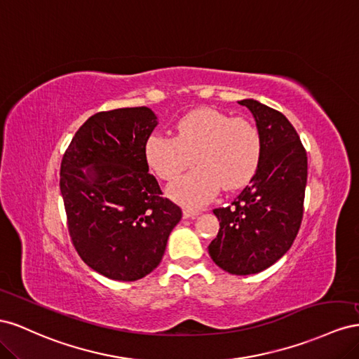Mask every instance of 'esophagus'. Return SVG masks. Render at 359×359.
I'll use <instances>...</instances> for the list:
<instances>
[{"label":"esophagus","mask_w":359,"mask_h":359,"mask_svg":"<svg viewBox=\"0 0 359 359\" xmlns=\"http://www.w3.org/2000/svg\"><path fill=\"white\" fill-rule=\"evenodd\" d=\"M197 215H200V210L197 209H191V208L183 209V218H196Z\"/></svg>","instance_id":"1"}]
</instances>
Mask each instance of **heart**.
I'll list each match as a JSON object with an SVG mask.
<instances>
[{
  "label": "heart",
  "mask_w": 359,
  "mask_h": 359,
  "mask_svg": "<svg viewBox=\"0 0 359 359\" xmlns=\"http://www.w3.org/2000/svg\"><path fill=\"white\" fill-rule=\"evenodd\" d=\"M262 155L263 138L254 121L209 108L179 118L176 137L153 134L144 144L149 167L163 180L176 179L194 161L198 163L168 188L170 196L187 206H201L219 187L233 191L247 185Z\"/></svg>",
  "instance_id": "1"
}]
</instances>
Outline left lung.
I'll list each match as a JSON object with an SVG mask.
<instances>
[{
	"label": "left lung",
	"mask_w": 359,
	"mask_h": 359,
	"mask_svg": "<svg viewBox=\"0 0 359 359\" xmlns=\"http://www.w3.org/2000/svg\"><path fill=\"white\" fill-rule=\"evenodd\" d=\"M255 118L263 138L257 172L227 208L213 209L218 236L209 245L212 260L233 275L257 273L287 252L304 217L306 151L284 114L257 100L239 102Z\"/></svg>",
	"instance_id": "1"
}]
</instances>
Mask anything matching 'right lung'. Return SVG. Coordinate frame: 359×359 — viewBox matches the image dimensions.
Here are the masks:
<instances>
[{
    "label": "right lung",
    "mask_w": 359,
    "mask_h": 359,
    "mask_svg": "<svg viewBox=\"0 0 359 359\" xmlns=\"http://www.w3.org/2000/svg\"><path fill=\"white\" fill-rule=\"evenodd\" d=\"M156 125L147 107L97 112L61 159L72 243L91 269L111 280L135 281L155 269L182 218L149 172L144 144Z\"/></svg>",
    "instance_id": "right-lung-1"
}]
</instances>
